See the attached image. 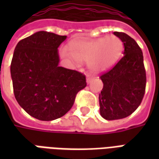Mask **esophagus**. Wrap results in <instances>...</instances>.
Wrapping results in <instances>:
<instances>
[{"instance_id": "34e87169", "label": "esophagus", "mask_w": 159, "mask_h": 159, "mask_svg": "<svg viewBox=\"0 0 159 159\" xmlns=\"http://www.w3.org/2000/svg\"><path fill=\"white\" fill-rule=\"evenodd\" d=\"M93 79H94V78L92 77V76H88V77H87V83H88V84H89V83H91L92 82H93Z\"/></svg>"}]
</instances>
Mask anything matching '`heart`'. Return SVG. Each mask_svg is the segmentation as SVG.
I'll return each mask as SVG.
<instances>
[{"instance_id": "b5f03b06", "label": "heart", "mask_w": 159, "mask_h": 159, "mask_svg": "<svg viewBox=\"0 0 159 159\" xmlns=\"http://www.w3.org/2000/svg\"><path fill=\"white\" fill-rule=\"evenodd\" d=\"M123 50L122 40L117 36H108L93 40H81L72 43L70 49L64 48L62 55L75 65L89 61V67L95 72L111 69L118 61Z\"/></svg>"}]
</instances>
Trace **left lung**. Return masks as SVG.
Masks as SVG:
<instances>
[{
	"label": "left lung",
	"instance_id": "left-lung-1",
	"mask_svg": "<svg viewBox=\"0 0 159 159\" xmlns=\"http://www.w3.org/2000/svg\"><path fill=\"white\" fill-rule=\"evenodd\" d=\"M114 35L122 40L124 55L100 77L103 83L100 113L107 120L122 119L133 113L142 101L147 83L143 53L137 42L123 32Z\"/></svg>",
	"mask_w": 159,
	"mask_h": 159
}]
</instances>
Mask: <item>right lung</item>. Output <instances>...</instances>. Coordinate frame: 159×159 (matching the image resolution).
<instances>
[{
	"label": "right lung",
	"instance_id": "right-lung-1",
	"mask_svg": "<svg viewBox=\"0 0 159 159\" xmlns=\"http://www.w3.org/2000/svg\"><path fill=\"white\" fill-rule=\"evenodd\" d=\"M66 37L38 31L19 41L14 49L10 68L14 96L36 119L63 117L87 85L83 74L59 66L58 48Z\"/></svg>",
	"mask_w": 159,
	"mask_h": 159
}]
</instances>
